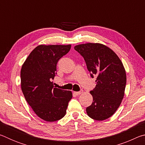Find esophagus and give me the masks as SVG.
<instances>
[{
    "instance_id": "34e87169",
    "label": "esophagus",
    "mask_w": 145,
    "mask_h": 145,
    "mask_svg": "<svg viewBox=\"0 0 145 145\" xmlns=\"http://www.w3.org/2000/svg\"><path fill=\"white\" fill-rule=\"evenodd\" d=\"M82 93V91H75L73 93H74L75 95H77V96H78V95H79L81 94Z\"/></svg>"
}]
</instances>
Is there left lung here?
Listing matches in <instances>:
<instances>
[{"label": "left lung", "mask_w": 145, "mask_h": 145, "mask_svg": "<svg viewBox=\"0 0 145 145\" xmlns=\"http://www.w3.org/2000/svg\"><path fill=\"white\" fill-rule=\"evenodd\" d=\"M74 49L84 57L91 77H97L96 86L90 91L93 100L86 108L87 114L98 121L109 118L124 97L127 77L123 63L113 50L102 44H80Z\"/></svg>", "instance_id": "1"}]
</instances>
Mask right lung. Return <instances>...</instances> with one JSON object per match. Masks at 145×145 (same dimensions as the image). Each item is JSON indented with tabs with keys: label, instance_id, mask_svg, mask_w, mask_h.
<instances>
[{
	"label": "right lung",
	"instance_id": "obj_1",
	"mask_svg": "<svg viewBox=\"0 0 145 145\" xmlns=\"http://www.w3.org/2000/svg\"><path fill=\"white\" fill-rule=\"evenodd\" d=\"M71 45H40L34 49L22 67L21 88L29 105L38 117L46 121L62 118L72 98L70 91L54 87L58 61Z\"/></svg>",
	"mask_w": 145,
	"mask_h": 145
}]
</instances>
